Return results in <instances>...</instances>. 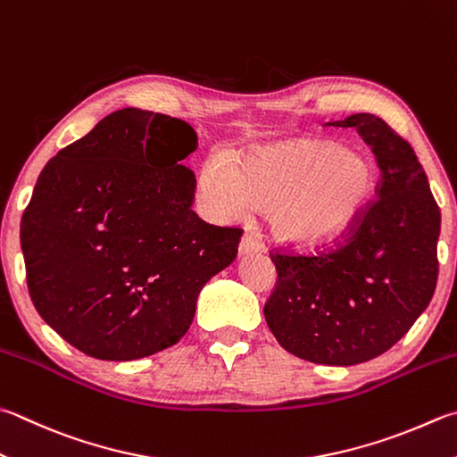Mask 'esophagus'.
I'll use <instances>...</instances> for the list:
<instances>
[{"mask_svg": "<svg viewBox=\"0 0 457 457\" xmlns=\"http://www.w3.org/2000/svg\"><path fill=\"white\" fill-rule=\"evenodd\" d=\"M261 253V246L254 243V238L251 235H245L240 238V245H238V254L240 256H253Z\"/></svg>", "mask_w": 457, "mask_h": 457, "instance_id": "1", "label": "esophagus"}]
</instances>
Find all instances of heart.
<instances>
[{
  "mask_svg": "<svg viewBox=\"0 0 457 457\" xmlns=\"http://www.w3.org/2000/svg\"><path fill=\"white\" fill-rule=\"evenodd\" d=\"M376 185L374 162L334 141L266 147L237 167L211 157L199 173L201 199L214 219L264 209L272 238L304 253L346 235L372 203Z\"/></svg>",
  "mask_w": 457,
  "mask_h": 457,
  "instance_id": "1",
  "label": "heart"
}]
</instances>
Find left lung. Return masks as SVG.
<instances>
[{
    "label": "left lung",
    "mask_w": 457,
    "mask_h": 457,
    "mask_svg": "<svg viewBox=\"0 0 457 457\" xmlns=\"http://www.w3.org/2000/svg\"><path fill=\"white\" fill-rule=\"evenodd\" d=\"M356 127L380 167V201L346 245L318 256L272 254L277 287L264 318L284 350L308 362L354 366L384 354L428 308L437 282L442 214L414 149L372 113Z\"/></svg>",
    "instance_id": "obj_1"
}]
</instances>
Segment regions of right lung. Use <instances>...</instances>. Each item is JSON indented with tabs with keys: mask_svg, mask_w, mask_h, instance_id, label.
Returning <instances> with one entry per match:
<instances>
[{
	"mask_svg": "<svg viewBox=\"0 0 457 457\" xmlns=\"http://www.w3.org/2000/svg\"><path fill=\"white\" fill-rule=\"evenodd\" d=\"M195 149L191 125L125 107L43 167L20 230L28 287L83 354L127 362L173 346L237 258L240 230L191 211Z\"/></svg>",
	"mask_w": 457,
	"mask_h": 457,
	"instance_id": "1",
	"label": "right lung"
}]
</instances>
